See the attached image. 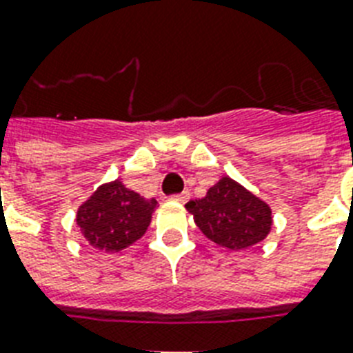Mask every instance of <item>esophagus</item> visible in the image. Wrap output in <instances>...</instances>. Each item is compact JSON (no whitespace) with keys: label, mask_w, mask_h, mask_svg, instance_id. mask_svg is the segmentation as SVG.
<instances>
[{"label":"esophagus","mask_w":353,"mask_h":353,"mask_svg":"<svg viewBox=\"0 0 353 353\" xmlns=\"http://www.w3.org/2000/svg\"><path fill=\"white\" fill-rule=\"evenodd\" d=\"M188 198H190V194H188L187 190L181 194H174V196H170V199H174V201H179V203H185Z\"/></svg>","instance_id":"esophagus-1"}]
</instances>
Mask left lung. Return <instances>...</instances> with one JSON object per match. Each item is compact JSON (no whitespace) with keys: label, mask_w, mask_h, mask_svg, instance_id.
Returning <instances> with one entry per match:
<instances>
[{"label":"left lung","mask_w":353,"mask_h":353,"mask_svg":"<svg viewBox=\"0 0 353 353\" xmlns=\"http://www.w3.org/2000/svg\"><path fill=\"white\" fill-rule=\"evenodd\" d=\"M187 209L209 240L232 251L262 241L271 229V209L231 177H221L203 199L188 201Z\"/></svg>","instance_id":"left-lung-1"}]
</instances>
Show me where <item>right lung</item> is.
Wrapping results in <instances>:
<instances>
[{"label":"right lung","mask_w":353,"mask_h":353,"mask_svg":"<svg viewBox=\"0 0 353 353\" xmlns=\"http://www.w3.org/2000/svg\"><path fill=\"white\" fill-rule=\"evenodd\" d=\"M155 205V199L141 198L121 181H113L80 207L77 223L91 245L117 252L146 232Z\"/></svg>","instance_id":"obj_1"}]
</instances>
